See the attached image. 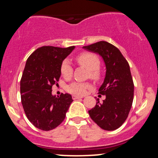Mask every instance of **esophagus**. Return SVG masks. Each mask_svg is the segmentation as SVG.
Returning a JSON list of instances; mask_svg holds the SVG:
<instances>
[{
    "label": "esophagus",
    "mask_w": 158,
    "mask_h": 158,
    "mask_svg": "<svg viewBox=\"0 0 158 158\" xmlns=\"http://www.w3.org/2000/svg\"><path fill=\"white\" fill-rule=\"evenodd\" d=\"M72 97H73V99L74 100H76V99H81V98H83V97H81V96H77V95H73L72 96Z\"/></svg>",
    "instance_id": "esophagus-1"
}]
</instances>
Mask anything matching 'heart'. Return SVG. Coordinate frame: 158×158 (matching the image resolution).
Masks as SVG:
<instances>
[{
  "instance_id": "heart-1",
  "label": "heart",
  "mask_w": 158,
  "mask_h": 158,
  "mask_svg": "<svg viewBox=\"0 0 158 158\" xmlns=\"http://www.w3.org/2000/svg\"><path fill=\"white\" fill-rule=\"evenodd\" d=\"M77 61L79 64H80L85 68H86L90 71V77L92 78H97L98 77V72L100 62L99 59L96 55L90 52H85L77 57ZM61 73L64 78H69L71 76L73 69L70 65V61L68 59H65L62 61L61 65ZM90 88V85L87 83L81 82H73L68 87V90L70 93L74 94H84L86 92V90Z\"/></svg>"
}]
</instances>
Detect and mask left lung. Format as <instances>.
I'll list each match as a JSON object with an SVG mask.
<instances>
[{
    "mask_svg": "<svg viewBox=\"0 0 158 158\" xmlns=\"http://www.w3.org/2000/svg\"><path fill=\"white\" fill-rule=\"evenodd\" d=\"M102 57L106 65V77L99 94L106 95L94 108L88 110L90 118L102 129L114 131L126 121L134 98V83L128 61L121 52L107 41L82 47Z\"/></svg>",
    "mask_w": 158,
    "mask_h": 158,
    "instance_id": "left-lung-1",
    "label": "left lung"
}]
</instances>
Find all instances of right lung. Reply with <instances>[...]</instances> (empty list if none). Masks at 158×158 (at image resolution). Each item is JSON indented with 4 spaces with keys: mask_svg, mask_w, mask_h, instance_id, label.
I'll return each instance as SVG.
<instances>
[{
    "mask_svg": "<svg viewBox=\"0 0 158 158\" xmlns=\"http://www.w3.org/2000/svg\"><path fill=\"white\" fill-rule=\"evenodd\" d=\"M75 47H41L27 59L21 80V103L27 119L43 131L53 129L63 122L73 99L70 94H52L59 81L61 65Z\"/></svg>",
    "mask_w": 158,
    "mask_h": 158,
    "instance_id": "1",
    "label": "right lung"
}]
</instances>
